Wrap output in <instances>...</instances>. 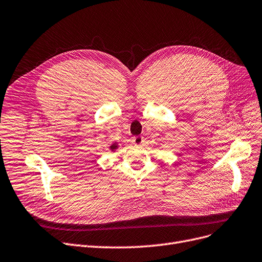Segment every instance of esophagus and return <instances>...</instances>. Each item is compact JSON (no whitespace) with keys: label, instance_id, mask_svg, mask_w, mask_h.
I'll return each mask as SVG.
<instances>
[{"label":"esophagus","instance_id":"1","mask_svg":"<svg viewBox=\"0 0 262 262\" xmlns=\"http://www.w3.org/2000/svg\"><path fill=\"white\" fill-rule=\"evenodd\" d=\"M143 142H144V139L141 136H136L133 138V143L135 146H141V144H143Z\"/></svg>","mask_w":262,"mask_h":262}]
</instances>
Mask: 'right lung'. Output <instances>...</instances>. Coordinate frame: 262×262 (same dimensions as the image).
Masks as SVG:
<instances>
[{
  "instance_id": "1",
  "label": "right lung",
  "mask_w": 262,
  "mask_h": 262,
  "mask_svg": "<svg viewBox=\"0 0 262 262\" xmlns=\"http://www.w3.org/2000/svg\"><path fill=\"white\" fill-rule=\"evenodd\" d=\"M110 149H111V151H114L115 149H118V143H113L112 146H110Z\"/></svg>"
}]
</instances>
